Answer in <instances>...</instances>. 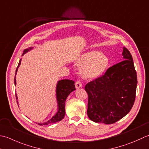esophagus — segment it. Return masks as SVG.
I'll return each instance as SVG.
<instances>
[{
  "instance_id": "obj_1",
  "label": "esophagus",
  "mask_w": 149,
  "mask_h": 149,
  "mask_svg": "<svg viewBox=\"0 0 149 149\" xmlns=\"http://www.w3.org/2000/svg\"><path fill=\"white\" fill-rule=\"evenodd\" d=\"M75 87H76V88H77V89H79V88L82 87V85H81V84L80 81H76Z\"/></svg>"
}]
</instances>
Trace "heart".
Returning <instances> with one entry per match:
<instances>
[{
  "label": "heart",
  "mask_w": 149,
  "mask_h": 149,
  "mask_svg": "<svg viewBox=\"0 0 149 149\" xmlns=\"http://www.w3.org/2000/svg\"><path fill=\"white\" fill-rule=\"evenodd\" d=\"M75 64L81 69L84 78L95 79L101 77L107 70L109 59L100 51L93 50L81 54L76 60Z\"/></svg>",
  "instance_id": "obj_1"
}]
</instances>
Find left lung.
Masks as SVG:
<instances>
[{"label": "left lung", "instance_id": "left-lung-1", "mask_svg": "<svg viewBox=\"0 0 149 149\" xmlns=\"http://www.w3.org/2000/svg\"><path fill=\"white\" fill-rule=\"evenodd\" d=\"M123 60L104 75L86 84L87 116L96 123L112 124L128 114L134 105L137 74L132 55L123 47Z\"/></svg>", "mask_w": 149, "mask_h": 149}]
</instances>
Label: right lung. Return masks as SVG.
Returning a JSON list of instances; mask_svg holds the SVG:
<instances>
[{
    "mask_svg": "<svg viewBox=\"0 0 149 149\" xmlns=\"http://www.w3.org/2000/svg\"><path fill=\"white\" fill-rule=\"evenodd\" d=\"M33 48H34L33 47H30L28 48V49H26L24 50V52L22 54V56L24 54L28 53L30 50H32ZM21 60H22V59L20 60L19 65H18L16 71H15V80H14L15 86H16V84H17L16 79H15V78H16L18 68H19V66L21 63ZM74 90H76V89H75L74 81H72L71 80H68V79H64V80H61L58 81L56 87V98L57 107H58L57 108L58 111L56 112V113L48 121H45V122H44V123H38V125H49V124L54 123L58 122V121H61L63 118H64L65 114V100L67 98H68V96L69 95V94L72 93ZM15 96H16L17 104H19L17 94H15ZM18 106H19V105H18Z\"/></svg>",
    "mask_w": 149,
    "mask_h": 149,
    "instance_id": "right-lung-1",
    "label": "right lung"
}]
</instances>
